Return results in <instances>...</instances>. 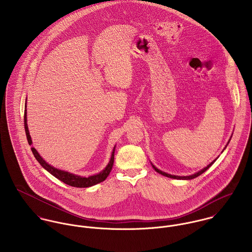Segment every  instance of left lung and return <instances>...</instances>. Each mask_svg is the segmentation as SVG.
I'll return each instance as SVG.
<instances>
[{
  "label": "left lung",
  "mask_w": 252,
  "mask_h": 252,
  "mask_svg": "<svg viewBox=\"0 0 252 252\" xmlns=\"http://www.w3.org/2000/svg\"><path fill=\"white\" fill-rule=\"evenodd\" d=\"M231 138H232V136H231ZM231 138H230V140L228 141V143L226 144V146L228 145V144L230 143V141H231ZM226 146L224 147V149L226 148ZM223 149V150H224ZM217 159V158H216ZM216 159H215L211 164H209L206 168H204V169H202L201 171H199L198 173H196V174H194V175H191V176H186V177H180V176H174V175H170V174H167V173H165V172H162V171H160V170H158L152 163H151V165H152V167H153V169L158 173V174H160V175H162V176H165V177H167V178H171V179H175V180H193V179H195V178H197V177H199L200 175H202L203 173H205L215 162H216Z\"/></svg>",
  "instance_id": "1"
}]
</instances>
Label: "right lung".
Returning <instances> with one entry per match:
<instances>
[{"instance_id":"right-lung-1","label":"right lung","mask_w":252,"mask_h":252,"mask_svg":"<svg viewBox=\"0 0 252 252\" xmlns=\"http://www.w3.org/2000/svg\"><path fill=\"white\" fill-rule=\"evenodd\" d=\"M26 104V103H25ZM24 126H25V132H26V137H27V140H28V143L29 144H32V140H31V136H30V133H29V130H28V125H27V109H26V105H25V111H24ZM35 158L36 159V161L41 165V167L43 169H45L48 173H50L52 176H54L56 179H58L61 181H63L64 183L68 184V185H71L73 187H79V188H85V187H90V186H93L97 183H100L102 181L106 180L112 169V166H113V162H114V150H115V146L113 147V150L111 152V157H110V160L108 162L107 167L99 174L97 175H94V176H90L88 178H85V177H80V176H76L74 174H71L69 172H66V171H63V170H59V169H56L54 167H52L51 165H49L48 163H46L42 158L41 156L38 154V152L36 151V148L32 147L31 148Z\"/></svg>"}]
</instances>
